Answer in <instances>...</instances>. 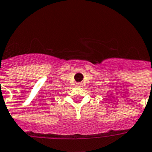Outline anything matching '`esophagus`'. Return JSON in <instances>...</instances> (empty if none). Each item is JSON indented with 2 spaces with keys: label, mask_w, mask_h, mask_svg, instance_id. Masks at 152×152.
<instances>
[{
  "label": "esophagus",
  "mask_w": 152,
  "mask_h": 152,
  "mask_svg": "<svg viewBox=\"0 0 152 152\" xmlns=\"http://www.w3.org/2000/svg\"><path fill=\"white\" fill-rule=\"evenodd\" d=\"M77 85L81 86V85H82V83H77Z\"/></svg>",
  "instance_id": "obj_1"
}]
</instances>
